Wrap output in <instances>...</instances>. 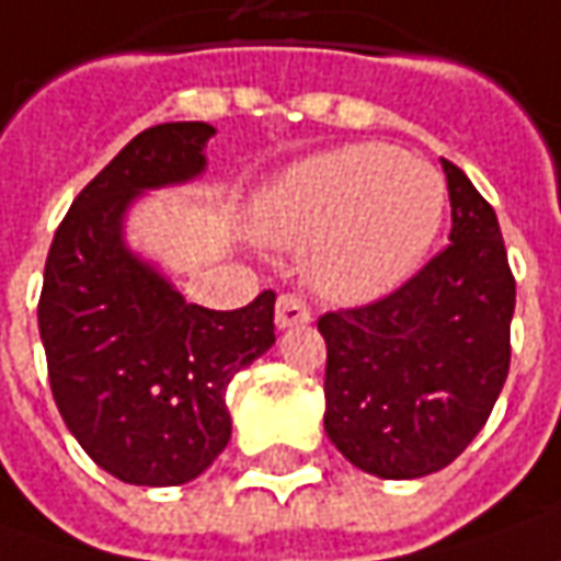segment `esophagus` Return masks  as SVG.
<instances>
[{
    "mask_svg": "<svg viewBox=\"0 0 561 561\" xmlns=\"http://www.w3.org/2000/svg\"><path fill=\"white\" fill-rule=\"evenodd\" d=\"M304 322H310V307L304 304V298L291 295V291L279 295V300H276V325L288 329V325H304Z\"/></svg>",
    "mask_w": 561,
    "mask_h": 561,
    "instance_id": "esophagus-1",
    "label": "esophagus"
}]
</instances>
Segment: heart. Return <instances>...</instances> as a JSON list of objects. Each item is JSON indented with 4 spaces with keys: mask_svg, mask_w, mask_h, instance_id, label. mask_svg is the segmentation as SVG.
I'll return each instance as SVG.
<instances>
[{
    "mask_svg": "<svg viewBox=\"0 0 561 561\" xmlns=\"http://www.w3.org/2000/svg\"><path fill=\"white\" fill-rule=\"evenodd\" d=\"M447 185L422 158L381 142L313 154L254 202V232L307 248V279L335 300H369L397 288L435 242Z\"/></svg>",
    "mask_w": 561,
    "mask_h": 561,
    "instance_id": "b5f03b06",
    "label": "heart"
}]
</instances>
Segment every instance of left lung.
Segmentation results:
<instances>
[{"label":"left lung","mask_w":561,"mask_h":561,"mask_svg":"<svg viewBox=\"0 0 561 561\" xmlns=\"http://www.w3.org/2000/svg\"><path fill=\"white\" fill-rule=\"evenodd\" d=\"M450 244L391 295L319 317L325 435L388 481L450 466L484 428L510 376L515 310L493 207L444 161Z\"/></svg>","instance_id":"8db88e82"}]
</instances>
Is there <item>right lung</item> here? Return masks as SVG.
<instances>
[{
	"label": "right lung",
	"mask_w": 561,
	"mask_h": 561,
	"mask_svg": "<svg viewBox=\"0 0 561 561\" xmlns=\"http://www.w3.org/2000/svg\"><path fill=\"white\" fill-rule=\"evenodd\" d=\"M214 126L142 129L73 198L51 239L39 339L58 413L95 466L126 484H185L232 435L226 388L276 341L263 291L239 310H207L124 244L129 202L204 170Z\"/></svg>",
	"instance_id": "obj_1"
}]
</instances>
